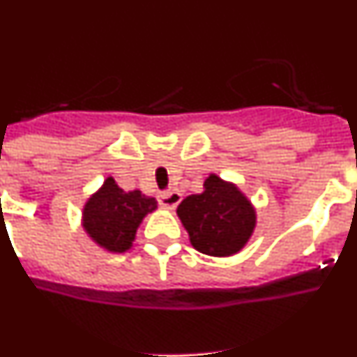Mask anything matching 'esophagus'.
<instances>
[{"mask_svg":"<svg viewBox=\"0 0 357 357\" xmlns=\"http://www.w3.org/2000/svg\"><path fill=\"white\" fill-rule=\"evenodd\" d=\"M182 200V195L178 191H164L159 195V204L162 209H175Z\"/></svg>","mask_w":357,"mask_h":357,"instance_id":"esophagus-1","label":"esophagus"}]
</instances>
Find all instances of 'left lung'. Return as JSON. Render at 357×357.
I'll return each instance as SVG.
<instances>
[{"instance_id":"obj_1","label":"left lung","mask_w":357,"mask_h":357,"mask_svg":"<svg viewBox=\"0 0 357 357\" xmlns=\"http://www.w3.org/2000/svg\"><path fill=\"white\" fill-rule=\"evenodd\" d=\"M195 250L213 257H230L245 248L257 225V213L234 182L211 173L204 191L189 195L176 207Z\"/></svg>"}]
</instances>
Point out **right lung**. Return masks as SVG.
<instances>
[{
  "mask_svg": "<svg viewBox=\"0 0 357 357\" xmlns=\"http://www.w3.org/2000/svg\"><path fill=\"white\" fill-rule=\"evenodd\" d=\"M157 209V200L139 191H125L112 176L94 191L82 209V229L87 238L110 254H125L134 245L135 232Z\"/></svg>",
  "mask_w": 357,
  "mask_h": 357,
  "instance_id": "1",
  "label": "right lung"
}]
</instances>
